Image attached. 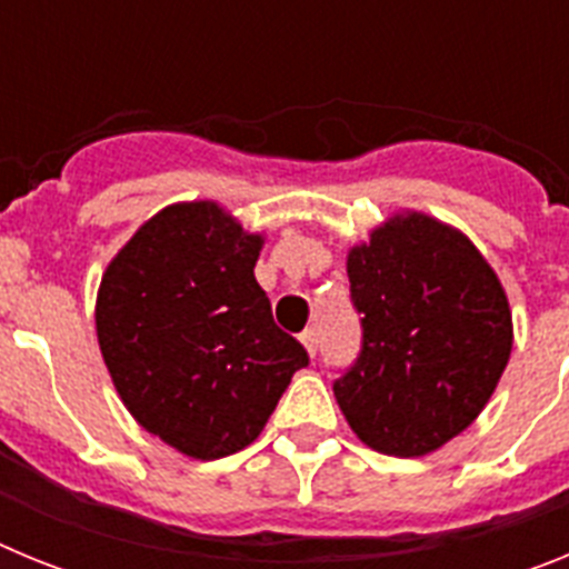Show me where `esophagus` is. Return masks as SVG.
<instances>
[{"instance_id": "esophagus-1", "label": "esophagus", "mask_w": 569, "mask_h": 569, "mask_svg": "<svg viewBox=\"0 0 569 569\" xmlns=\"http://www.w3.org/2000/svg\"><path fill=\"white\" fill-rule=\"evenodd\" d=\"M299 341L305 345L308 356H316V350H319V339H316V330H305V333L299 336Z\"/></svg>"}]
</instances>
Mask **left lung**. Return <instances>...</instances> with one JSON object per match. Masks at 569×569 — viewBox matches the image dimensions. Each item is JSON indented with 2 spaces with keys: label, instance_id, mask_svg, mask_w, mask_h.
<instances>
[{
  "label": "left lung",
  "instance_id": "left-lung-1",
  "mask_svg": "<svg viewBox=\"0 0 569 569\" xmlns=\"http://www.w3.org/2000/svg\"><path fill=\"white\" fill-rule=\"evenodd\" d=\"M365 347L333 385L347 425L396 459L436 453L479 419L512 353L499 273L453 224L396 210L347 250Z\"/></svg>",
  "mask_w": 569,
  "mask_h": 569
}]
</instances>
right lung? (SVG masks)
I'll return each mask as SVG.
<instances>
[{"label":"right lung","instance_id":"1","mask_svg":"<svg viewBox=\"0 0 569 569\" xmlns=\"http://www.w3.org/2000/svg\"><path fill=\"white\" fill-rule=\"evenodd\" d=\"M250 233L213 199L153 213L108 261L97 290V339L136 425L196 461L253 445L308 365L273 325Z\"/></svg>","mask_w":569,"mask_h":569}]
</instances>
